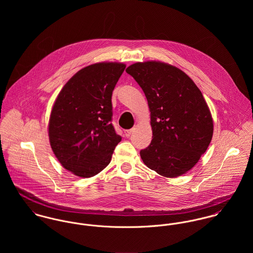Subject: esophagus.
I'll return each instance as SVG.
<instances>
[{
  "instance_id": "1",
  "label": "esophagus",
  "mask_w": 253,
  "mask_h": 253,
  "mask_svg": "<svg viewBox=\"0 0 253 253\" xmlns=\"http://www.w3.org/2000/svg\"><path fill=\"white\" fill-rule=\"evenodd\" d=\"M132 133V129H127V130H125V134L126 137H129Z\"/></svg>"
}]
</instances>
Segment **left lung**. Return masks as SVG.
Masks as SVG:
<instances>
[{
	"label": "left lung",
	"instance_id": "8db88e82",
	"mask_svg": "<svg viewBox=\"0 0 253 253\" xmlns=\"http://www.w3.org/2000/svg\"><path fill=\"white\" fill-rule=\"evenodd\" d=\"M126 72L144 91L151 112L153 139L140 151L143 163L165 177L186 173L205 154L213 134L203 93L189 76L164 62H137Z\"/></svg>",
	"mask_w": 253,
	"mask_h": 253
}]
</instances>
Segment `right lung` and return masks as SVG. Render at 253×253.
<instances>
[{"label": "right lung", "mask_w": 253, "mask_h": 253, "mask_svg": "<svg viewBox=\"0 0 253 253\" xmlns=\"http://www.w3.org/2000/svg\"><path fill=\"white\" fill-rule=\"evenodd\" d=\"M126 65L101 62L76 73L50 113L51 149L64 169L87 178L103 170L121 142L112 125V92Z\"/></svg>", "instance_id": "right-lung-1"}]
</instances>
